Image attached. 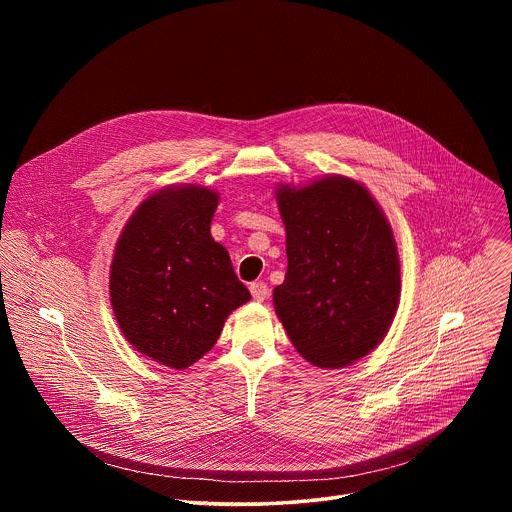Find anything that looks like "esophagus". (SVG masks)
<instances>
[{
  "mask_svg": "<svg viewBox=\"0 0 512 512\" xmlns=\"http://www.w3.org/2000/svg\"><path fill=\"white\" fill-rule=\"evenodd\" d=\"M249 289H251L253 300H257V302H263V300L269 296V287H267L265 281H253V283L249 285Z\"/></svg>",
  "mask_w": 512,
  "mask_h": 512,
  "instance_id": "obj_1",
  "label": "esophagus"
}]
</instances>
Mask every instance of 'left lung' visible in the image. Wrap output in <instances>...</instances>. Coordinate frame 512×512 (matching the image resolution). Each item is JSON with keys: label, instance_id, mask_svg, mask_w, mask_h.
I'll list each match as a JSON object with an SVG mask.
<instances>
[{"label": "left lung", "instance_id": "8db88e82", "mask_svg": "<svg viewBox=\"0 0 512 512\" xmlns=\"http://www.w3.org/2000/svg\"><path fill=\"white\" fill-rule=\"evenodd\" d=\"M287 271L275 312L298 352L340 369L385 338L401 296L397 243L385 212L362 184L326 176L279 186Z\"/></svg>", "mask_w": 512, "mask_h": 512}]
</instances>
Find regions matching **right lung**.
Instances as JSON below:
<instances>
[{"instance_id": "right-lung-1", "label": "right lung", "mask_w": 512, "mask_h": 512, "mask_svg": "<svg viewBox=\"0 0 512 512\" xmlns=\"http://www.w3.org/2000/svg\"><path fill=\"white\" fill-rule=\"evenodd\" d=\"M218 194L166 186L127 221L111 263L109 296L129 344L170 369H188L251 300L229 251L210 235Z\"/></svg>"}]
</instances>
